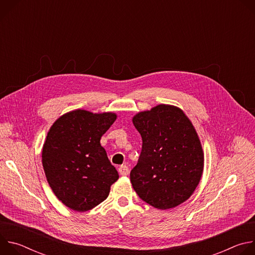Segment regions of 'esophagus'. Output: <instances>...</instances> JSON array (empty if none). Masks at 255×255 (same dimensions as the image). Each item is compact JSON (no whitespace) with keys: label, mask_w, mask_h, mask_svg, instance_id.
Returning a JSON list of instances; mask_svg holds the SVG:
<instances>
[{"label":"esophagus","mask_w":255,"mask_h":255,"mask_svg":"<svg viewBox=\"0 0 255 255\" xmlns=\"http://www.w3.org/2000/svg\"><path fill=\"white\" fill-rule=\"evenodd\" d=\"M119 173L121 175H127L129 174V167L126 165V164H122L120 167H119Z\"/></svg>","instance_id":"1"}]
</instances>
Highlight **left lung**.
<instances>
[{"label": "left lung", "instance_id": "1", "mask_svg": "<svg viewBox=\"0 0 255 255\" xmlns=\"http://www.w3.org/2000/svg\"><path fill=\"white\" fill-rule=\"evenodd\" d=\"M133 124L142 138L138 162L130 172L136 194L160 210L187 201L204 168L202 145L189 118L174 106L158 105L134 116Z\"/></svg>", "mask_w": 255, "mask_h": 255}]
</instances>
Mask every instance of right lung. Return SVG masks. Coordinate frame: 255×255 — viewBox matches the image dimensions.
Returning a JSON list of instances; mask_svg holds the SVG:
<instances>
[{
    "label": "right lung",
    "instance_id": "obj_1",
    "mask_svg": "<svg viewBox=\"0 0 255 255\" xmlns=\"http://www.w3.org/2000/svg\"><path fill=\"white\" fill-rule=\"evenodd\" d=\"M116 118L114 113L76 110L58 118L49 129L42 165L51 190L66 207L92 210L107 199L119 178L100 143Z\"/></svg>",
    "mask_w": 255,
    "mask_h": 255
}]
</instances>
